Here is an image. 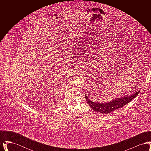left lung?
Wrapping results in <instances>:
<instances>
[{
    "label": "left lung",
    "instance_id": "left-lung-1",
    "mask_svg": "<svg viewBox=\"0 0 151 151\" xmlns=\"http://www.w3.org/2000/svg\"><path fill=\"white\" fill-rule=\"evenodd\" d=\"M140 91L136 92L135 93L130 94L129 96H121L119 98H116L113 100L108 101L107 102H94L89 99L88 96L86 94V102L94 111L101 113L102 114H108L115 110L122 108L126 105L130 101L135 98L139 94Z\"/></svg>",
    "mask_w": 151,
    "mask_h": 151
}]
</instances>
